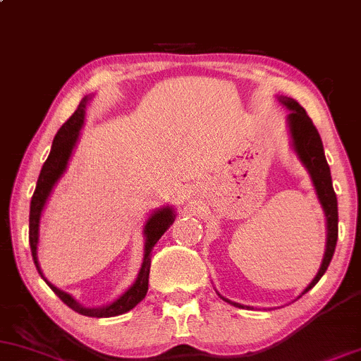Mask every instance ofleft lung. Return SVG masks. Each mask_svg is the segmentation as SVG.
I'll list each match as a JSON object with an SVG mask.
<instances>
[{"label": "left lung", "mask_w": 361, "mask_h": 361, "mask_svg": "<svg viewBox=\"0 0 361 361\" xmlns=\"http://www.w3.org/2000/svg\"><path fill=\"white\" fill-rule=\"evenodd\" d=\"M279 102L288 110L287 126H288V132H290V139H292V149L295 151V154L300 159V163L304 164V168L307 169L310 180H312L314 190H316V195L319 198V204H321L322 210H324V215H326L327 238H326L324 258H322V263H321V267H319L317 275L314 276V280L310 281L307 287L304 288V292L300 293V295H304V293L309 292V290L312 288L319 280H321V276L324 275L327 267H329L331 259H333L334 250H336L338 198H336V193H334V188H333L331 169H329V164H327V161H326L321 135H319L317 128L314 127L312 120H310L307 111L302 109V106L295 100H293V98L279 97ZM219 295H221V293H219ZM224 300L235 305V307H241V309L246 307V305L238 304V302H231L229 299H224Z\"/></svg>", "instance_id": "8db88e82"}]
</instances>
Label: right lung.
I'll use <instances>...</instances> for the list:
<instances>
[{"instance_id":"obj_1","label":"right lung","mask_w":361,"mask_h":361,"mask_svg":"<svg viewBox=\"0 0 361 361\" xmlns=\"http://www.w3.org/2000/svg\"><path fill=\"white\" fill-rule=\"evenodd\" d=\"M93 94H88L80 102L78 109L74 114L69 117L68 122L62 126L59 130H57L56 137H54L51 154H49L47 161L44 163L42 169H40L39 180H37V186L34 197H32L30 202V233H28V238H30V250H32V258H34V263L39 270L40 276L45 280V283L49 285L54 290L59 299L64 302L68 307L76 310L81 316L88 317H114L120 316V314H126L130 309H134L135 305L139 304L140 300L146 297L147 288H149V270H151V251L152 247L156 246V243L159 241L161 235H163L169 227L175 222L176 214L173 207H161V209L154 210L151 214V217L146 221V226H144V238H146V243H144V259L142 267L137 273V279L134 280V283L128 287L122 295H118L117 299L110 304L102 305V307H85L78 302L71 293L64 292V290L57 288L56 285H52L51 281L44 276L42 270H40L39 258H37V247H39V231H40V217H42L44 207L47 204L49 197H51L54 186H56L59 178L64 175L66 168H68L69 159H71L74 147H76L78 139H80V132L82 123H85L86 117V106Z\"/></svg>"}]
</instances>
